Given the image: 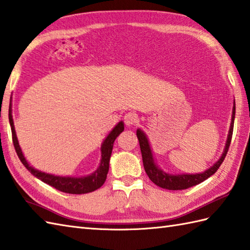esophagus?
<instances>
[{"mask_svg":"<svg viewBox=\"0 0 250 250\" xmlns=\"http://www.w3.org/2000/svg\"><path fill=\"white\" fill-rule=\"evenodd\" d=\"M124 122H125L126 126L134 125V124H136L137 122H138V115L136 113H134V112L126 113L125 116H124Z\"/></svg>","mask_w":250,"mask_h":250,"instance_id":"esophagus-1","label":"esophagus"}]
</instances>
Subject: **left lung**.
Instances as JSON below:
<instances>
[{
	"mask_svg": "<svg viewBox=\"0 0 250 250\" xmlns=\"http://www.w3.org/2000/svg\"><path fill=\"white\" fill-rule=\"evenodd\" d=\"M234 118H235V102L233 103V110H232V119H231V124L229 128V134H228V137H227V142H226V146H225L223 155H221L220 158L212 166V167L208 168V170H205L204 172H201V173H196V174L195 173L193 174H187V173L170 174V173H167V172H164L158 167L157 164L155 163L152 148H151V146H149L146 135L144 134L141 129H137V137H138V140H139L140 148H141L144 170H146L149 180H151L154 184H156L157 186L162 188H165V189L182 190V189H187V188L200 184V183H202L203 181L208 179L210 175H213L215 172L218 170L220 165L224 162L227 153H228V149L232 139V134H233Z\"/></svg>",
	"mask_w": 250,
	"mask_h": 250,
	"instance_id": "8db88e82",
	"label": "left lung"
}]
</instances>
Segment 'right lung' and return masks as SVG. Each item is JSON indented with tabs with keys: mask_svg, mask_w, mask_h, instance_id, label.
<instances>
[{
	"mask_svg": "<svg viewBox=\"0 0 250 250\" xmlns=\"http://www.w3.org/2000/svg\"><path fill=\"white\" fill-rule=\"evenodd\" d=\"M8 119H9L10 128H12L14 146L17 152V155H18L21 163L24 165V167L29 170L33 175L37 177V179H40L43 183H46V184L54 187L55 189L66 192V193H73V195H81V193L92 192L103 186L104 181L107 179V174L109 171V162H110L111 153H112L114 140L119 137L121 132L124 130V123L121 121L115 125L114 128L110 131V134L106 137V139L104 140L102 144L101 164H99L98 168L94 171L92 174L86 175V176H78V177L60 176V175L46 173V172H42L40 170L33 168L32 166L26 162L24 155L21 151L18 139H17V135H16L15 126H14V120L12 115V104H9Z\"/></svg>",
	"mask_w": 250,
	"mask_h": 250,
	"instance_id": "obj_1",
	"label": "right lung"
}]
</instances>
